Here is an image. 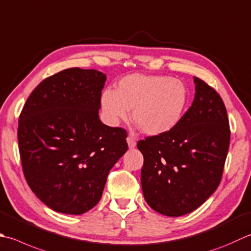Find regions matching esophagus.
Listing matches in <instances>:
<instances>
[{"label":"esophagus","instance_id":"obj_1","mask_svg":"<svg viewBox=\"0 0 251 251\" xmlns=\"http://www.w3.org/2000/svg\"><path fill=\"white\" fill-rule=\"evenodd\" d=\"M127 144H128V147L130 149L135 148L136 147V141H135V139H132L131 137H127Z\"/></svg>","mask_w":251,"mask_h":251}]
</instances>
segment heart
<instances>
[{
  "label": "heart",
  "instance_id": "obj_1",
  "mask_svg": "<svg viewBox=\"0 0 251 251\" xmlns=\"http://www.w3.org/2000/svg\"><path fill=\"white\" fill-rule=\"evenodd\" d=\"M188 101L185 83L165 75L131 74L117 82L116 89L102 93L101 104L106 119L119 124L131 117L146 135L156 136L178 124Z\"/></svg>",
  "mask_w": 251,
  "mask_h": 251
}]
</instances>
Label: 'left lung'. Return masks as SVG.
<instances>
[{
  "label": "left lung",
  "instance_id": "1",
  "mask_svg": "<svg viewBox=\"0 0 251 251\" xmlns=\"http://www.w3.org/2000/svg\"><path fill=\"white\" fill-rule=\"evenodd\" d=\"M193 104L174 128L146 137L141 186L156 212L180 217L196 210L221 183L230 129L224 102L207 82L195 77Z\"/></svg>",
  "mask_w": 251,
  "mask_h": 251
}]
</instances>
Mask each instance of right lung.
Segmentation results:
<instances>
[{
	"instance_id": "add662e5",
	"label": "right lung",
	"mask_w": 251,
	"mask_h": 251,
	"mask_svg": "<svg viewBox=\"0 0 251 251\" xmlns=\"http://www.w3.org/2000/svg\"><path fill=\"white\" fill-rule=\"evenodd\" d=\"M105 79L78 67L54 74L34 88L19 115L25 178L56 212L78 215L95 207L110 170L128 149L126 129L99 119Z\"/></svg>"
}]
</instances>
